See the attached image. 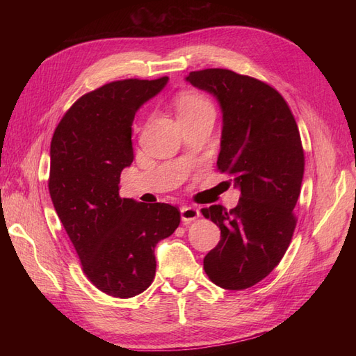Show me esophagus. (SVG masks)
I'll return each instance as SVG.
<instances>
[{
  "label": "esophagus",
  "mask_w": 356,
  "mask_h": 356,
  "mask_svg": "<svg viewBox=\"0 0 356 356\" xmlns=\"http://www.w3.org/2000/svg\"><path fill=\"white\" fill-rule=\"evenodd\" d=\"M179 211H181V220L184 222H191L200 217V211L195 207H190V204H184V207H181Z\"/></svg>",
  "instance_id": "obj_1"
}]
</instances>
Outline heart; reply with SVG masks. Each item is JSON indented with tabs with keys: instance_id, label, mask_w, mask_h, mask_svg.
Returning a JSON list of instances; mask_svg holds the SVG:
<instances>
[{
	"instance_id": "heart-1",
	"label": "heart",
	"mask_w": 356,
	"mask_h": 356,
	"mask_svg": "<svg viewBox=\"0 0 356 356\" xmlns=\"http://www.w3.org/2000/svg\"><path fill=\"white\" fill-rule=\"evenodd\" d=\"M177 111H178V118L196 117L204 113L213 114L211 101L195 90H186L179 93L177 99Z\"/></svg>"
}]
</instances>
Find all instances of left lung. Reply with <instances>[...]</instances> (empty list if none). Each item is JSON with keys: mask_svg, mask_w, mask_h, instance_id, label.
Returning <instances> with one entry per match:
<instances>
[{"mask_svg": "<svg viewBox=\"0 0 356 356\" xmlns=\"http://www.w3.org/2000/svg\"><path fill=\"white\" fill-rule=\"evenodd\" d=\"M186 81L211 93L222 113L217 166L241 190L238 207L203 208L221 230L203 268L224 289L250 288L282 260L296 229L293 209L305 174L294 115L277 90L230 70L190 72Z\"/></svg>", "mask_w": 356, "mask_h": 356, "instance_id": "8db88e82", "label": "left lung"}]
</instances>
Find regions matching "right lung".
<instances>
[{
  "label": "right lung",
  "instance_id": "add662e5",
  "mask_svg": "<svg viewBox=\"0 0 356 356\" xmlns=\"http://www.w3.org/2000/svg\"><path fill=\"white\" fill-rule=\"evenodd\" d=\"M168 77L113 81L83 95L62 117L50 144L49 191L79 254L83 272L102 293L129 298L152 285L156 245L177 230L168 203L122 199V170L132 165L136 111Z\"/></svg>",
  "mask_w": 356,
  "mask_h": 356
}]
</instances>
